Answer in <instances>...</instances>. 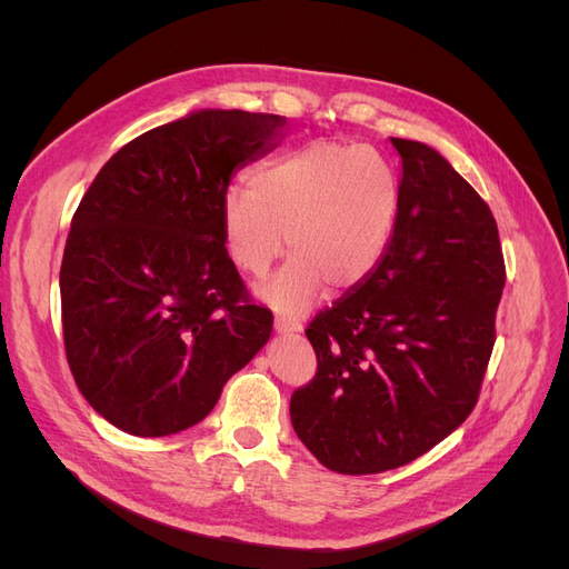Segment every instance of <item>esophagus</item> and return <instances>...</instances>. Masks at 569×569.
I'll list each match as a JSON object with an SVG mask.
<instances>
[{
  "label": "esophagus",
  "mask_w": 569,
  "mask_h": 569,
  "mask_svg": "<svg viewBox=\"0 0 569 569\" xmlns=\"http://www.w3.org/2000/svg\"><path fill=\"white\" fill-rule=\"evenodd\" d=\"M274 330H278V332H301L303 325H301L299 318L278 316V318H274Z\"/></svg>",
  "instance_id": "esophagus-1"
}]
</instances>
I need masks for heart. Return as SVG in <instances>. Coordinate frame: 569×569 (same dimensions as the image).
I'll return each instance as SVG.
<instances>
[{
    "mask_svg": "<svg viewBox=\"0 0 569 569\" xmlns=\"http://www.w3.org/2000/svg\"><path fill=\"white\" fill-rule=\"evenodd\" d=\"M399 182L377 153L311 144L258 168L249 184L220 199V226L239 270L263 278L284 253L295 256L261 295L301 311L320 287L343 291L370 278L391 242ZM288 234L284 236L283 232Z\"/></svg>",
    "mask_w": 569,
    "mask_h": 569,
    "instance_id": "obj_1",
    "label": "heart"
}]
</instances>
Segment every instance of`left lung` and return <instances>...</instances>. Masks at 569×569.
Masks as SVG:
<instances>
[{
    "label": "left lung",
    "instance_id": "left-lung-1",
    "mask_svg": "<svg viewBox=\"0 0 569 569\" xmlns=\"http://www.w3.org/2000/svg\"><path fill=\"white\" fill-rule=\"evenodd\" d=\"M391 144L403 161L391 242L353 295L308 322L318 370L289 403L306 449L341 475L401 468L468 420L506 287L487 201L432 147Z\"/></svg>",
    "mask_w": 569,
    "mask_h": 569
}]
</instances>
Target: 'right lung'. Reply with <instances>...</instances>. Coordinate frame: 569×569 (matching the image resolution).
I'll use <instances>...</instances> for the list:
<instances>
[{
	"instance_id": "1",
	"label": "right lung",
	"mask_w": 569,
	"mask_h": 569,
	"mask_svg": "<svg viewBox=\"0 0 569 569\" xmlns=\"http://www.w3.org/2000/svg\"><path fill=\"white\" fill-rule=\"evenodd\" d=\"M284 116L199 111L101 166L61 261L68 368L88 403L134 437L201 422L270 339L220 226L232 173L270 151Z\"/></svg>"
}]
</instances>
